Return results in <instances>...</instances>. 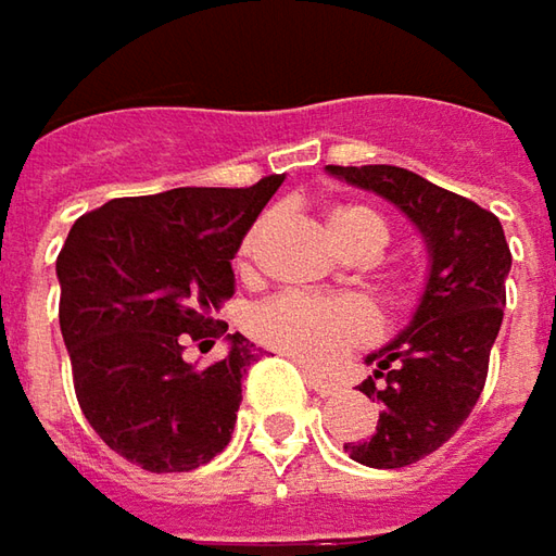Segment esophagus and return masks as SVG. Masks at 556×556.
<instances>
[{"label":"esophagus","instance_id":"34e87169","mask_svg":"<svg viewBox=\"0 0 556 556\" xmlns=\"http://www.w3.org/2000/svg\"><path fill=\"white\" fill-rule=\"evenodd\" d=\"M304 379H307V386H311L317 395H324V399H329V395H339V392H342V386H339L336 379H326V376L311 374V370H304Z\"/></svg>","mask_w":556,"mask_h":556}]
</instances>
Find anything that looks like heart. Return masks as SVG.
Masks as SVG:
<instances>
[{
  "label": "heart",
  "mask_w": 556,
  "mask_h": 556,
  "mask_svg": "<svg viewBox=\"0 0 556 556\" xmlns=\"http://www.w3.org/2000/svg\"><path fill=\"white\" fill-rule=\"evenodd\" d=\"M332 230L349 252H379L389 242L386 220L364 205H342L332 211ZM264 236V220H254L236 249V267L249 270ZM382 329L374 307L351 295H311L282 292L252 311V332L270 349L289 354L304 367L326 370L370 345Z\"/></svg>",
  "instance_id": "obj_1"
}]
</instances>
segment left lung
Wrapping results in <instances>:
<instances>
[{"label":"left lung","mask_w":556,"mask_h":556,"mask_svg":"<svg viewBox=\"0 0 556 556\" xmlns=\"http://www.w3.org/2000/svg\"><path fill=\"white\" fill-rule=\"evenodd\" d=\"M326 170L395 202L420 227L432 257L414 324L367 357L376 370L361 392L382 404L374 435L345 445L364 467L399 470L445 445L485 389L507 304L510 245L492 211L414 170L395 164Z\"/></svg>","instance_id":"8db88e82"}]
</instances>
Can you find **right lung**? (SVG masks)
<instances>
[{
  "label": "right lung",
  "instance_id": "1",
  "mask_svg": "<svg viewBox=\"0 0 556 556\" xmlns=\"http://www.w3.org/2000/svg\"><path fill=\"white\" fill-rule=\"evenodd\" d=\"M279 182L111 199L61 245L59 324L80 410L142 470H195L230 442L254 345L232 332L230 354L205 370L182 351L227 332L211 314L232 299V254Z\"/></svg>",
  "mask_w": 556,
  "mask_h": 556
}]
</instances>
